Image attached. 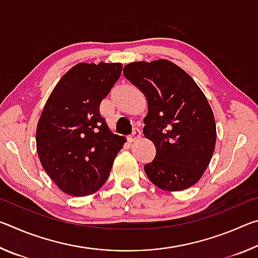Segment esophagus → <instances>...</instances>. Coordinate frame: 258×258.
Segmentation results:
<instances>
[{"mask_svg":"<svg viewBox=\"0 0 258 258\" xmlns=\"http://www.w3.org/2000/svg\"><path fill=\"white\" fill-rule=\"evenodd\" d=\"M140 138H141V131L135 127V128L133 130L132 134L128 135L127 139H128L130 142H134V141H137V140L140 139Z\"/></svg>","mask_w":258,"mask_h":258,"instance_id":"obj_1","label":"esophagus"}]
</instances>
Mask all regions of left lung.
I'll use <instances>...</instances> for the list:
<instances>
[{
    "mask_svg": "<svg viewBox=\"0 0 258 258\" xmlns=\"http://www.w3.org/2000/svg\"><path fill=\"white\" fill-rule=\"evenodd\" d=\"M124 76L146 95L143 134L156 147L145 166L149 180L161 190L181 191L196 184L206 171L216 143L214 113L190 75L171 61H138Z\"/></svg>",
    "mask_w": 258,
    "mask_h": 258,
    "instance_id": "obj_1",
    "label": "left lung"
}]
</instances>
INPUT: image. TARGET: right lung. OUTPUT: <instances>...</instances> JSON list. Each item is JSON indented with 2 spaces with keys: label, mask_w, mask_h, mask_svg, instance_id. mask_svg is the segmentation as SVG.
<instances>
[{
  "label": "right lung",
  "mask_w": 258,
  "mask_h": 258,
  "mask_svg": "<svg viewBox=\"0 0 258 258\" xmlns=\"http://www.w3.org/2000/svg\"><path fill=\"white\" fill-rule=\"evenodd\" d=\"M121 69V63H77L47 99L36 128L37 154L64 194L83 197L97 192L123 148L125 138L108 128L99 110Z\"/></svg>",
  "instance_id": "obj_1"
}]
</instances>
